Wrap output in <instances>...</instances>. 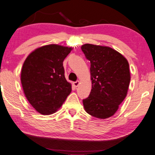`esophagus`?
Returning a JSON list of instances; mask_svg holds the SVG:
<instances>
[{"label":"esophagus","mask_w":155,"mask_h":155,"mask_svg":"<svg viewBox=\"0 0 155 155\" xmlns=\"http://www.w3.org/2000/svg\"><path fill=\"white\" fill-rule=\"evenodd\" d=\"M79 84H80V82L78 81V80H77V81H75V82H73V85L75 86V87H77L79 85Z\"/></svg>","instance_id":"34e87169"}]
</instances>
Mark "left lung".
I'll return each instance as SVG.
<instances>
[{"label": "left lung", "instance_id": "1", "mask_svg": "<svg viewBox=\"0 0 155 155\" xmlns=\"http://www.w3.org/2000/svg\"><path fill=\"white\" fill-rule=\"evenodd\" d=\"M90 61L92 90L82 100L86 112L98 118L113 116L128 92L130 81L128 61L120 53L107 46L86 44L82 46Z\"/></svg>", "mask_w": 155, "mask_h": 155}]
</instances>
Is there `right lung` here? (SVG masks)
<instances>
[{"label": "right lung", "mask_w": 155, "mask_h": 155, "mask_svg": "<svg viewBox=\"0 0 155 155\" xmlns=\"http://www.w3.org/2000/svg\"><path fill=\"white\" fill-rule=\"evenodd\" d=\"M71 50L50 44L34 51L25 60L21 82L27 100L39 113L48 115L56 112L71 92L63 65Z\"/></svg>", "instance_id": "1"}]
</instances>
